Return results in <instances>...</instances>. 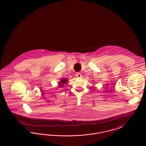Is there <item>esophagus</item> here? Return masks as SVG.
Listing matches in <instances>:
<instances>
[{"label":"esophagus","instance_id":"1","mask_svg":"<svg viewBox=\"0 0 146 146\" xmlns=\"http://www.w3.org/2000/svg\"><path fill=\"white\" fill-rule=\"evenodd\" d=\"M76 77H78V78H81L82 74H81L80 73L77 72V73H76Z\"/></svg>","mask_w":146,"mask_h":146}]
</instances>
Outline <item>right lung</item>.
<instances>
[{
	"instance_id": "add662e5",
	"label": "right lung",
	"mask_w": 146,
	"mask_h": 146,
	"mask_svg": "<svg viewBox=\"0 0 146 146\" xmlns=\"http://www.w3.org/2000/svg\"><path fill=\"white\" fill-rule=\"evenodd\" d=\"M68 79L67 78H62L58 83V87L60 88H63L65 84L67 83L68 82Z\"/></svg>"
}]
</instances>
